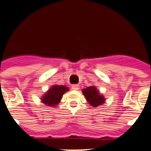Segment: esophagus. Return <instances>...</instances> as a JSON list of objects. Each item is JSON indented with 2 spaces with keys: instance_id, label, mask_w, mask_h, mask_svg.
<instances>
[{
  "instance_id": "1",
  "label": "esophagus",
  "mask_w": 151,
  "mask_h": 151,
  "mask_svg": "<svg viewBox=\"0 0 151 151\" xmlns=\"http://www.w3.org/2000/svg\"><path fill=\"white\" fill-rule=\"evenodd\" d=\"M72 89L73 90H78L79 89V86L77 84H75L72 86Z\"/></svg>"
}]
</instances>
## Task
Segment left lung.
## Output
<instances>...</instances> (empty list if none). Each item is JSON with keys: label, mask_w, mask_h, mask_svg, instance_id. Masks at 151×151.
I'll use <instances>...</instances> for the list:
<instances>
[{"label": "left lung", "mask_w": 151, "mask_h": 151, "mask_svg": "<svg viewBox=\"0 0 151 151\" xmlns=\"http://www.w3.org/2000/svg\"><path fill=\"white\" fill-rule=\"evenodd\" d=\"M82 93L85 95L86 100L92 107H98L105 102V99L95 86H90L82 90Z\"/></svg>", "instance_id": "1"}]
</instances>
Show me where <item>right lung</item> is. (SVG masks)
Returning a JSON list of instances; mask_svg holds the SVG:
<instances>
[{
    "instance_id": "obj_1",
    "label": "right lung",
    "mask_w": 151,
    "mask_h": 151,
    "mask_svg": "<svg viewBox=\"0 0 151 151\" xmlns=\"http://www.w3.org/2000/svg\"><path fill=\"white\" fill-rule=\"evenodd\" d=\"M68 91L69 88L65 86H53L41 98V101L50 107L56 106L60 102L63 94Z\"/></svg>"
}]
</instances>
